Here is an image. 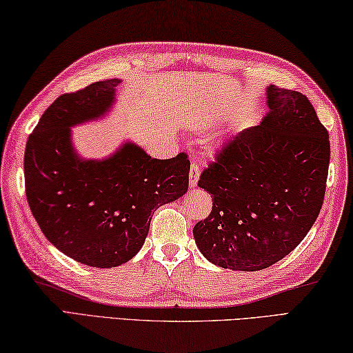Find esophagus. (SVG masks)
<instances>
[{"instance_id": "esophagus-1", "label": "esophagus", "mask_w": 353, "mask_h": 353, "mask_svg": "<svg viewBox=\"0 0 353 353\" xmlns=\"http://www.w3.org/2000/svg\"><path fill=\"white\" fill-rule=\"evenodd\" d=\"M199 176H200V167L196 161L191 162V168H190V186L194 188V186H197L199 182Z\"/></svg>"}]
</instances>
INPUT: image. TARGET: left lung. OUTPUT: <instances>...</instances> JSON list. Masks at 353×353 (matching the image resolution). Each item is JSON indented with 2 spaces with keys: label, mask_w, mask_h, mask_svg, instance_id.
I'll list each match as a JSON object with an SVG mask.
<instances>
[{
  "label": "left lung",
  "mask_w": 353,
  "mask_h": 353,
  "mask_svg": "<svg viewBox=\"0 0 353 353\" xmlns=\"http://www.w3.org/2000/svg\"><path fill=\"white\" fill-rule=\"evenodd\" d=\"M259 125L236 133L201 172L212 211L192 229L212 264L258 272L301 244L323 205L329 133L306 95L270 85Z\"/></svg>",
  "instance_id": "obj_1"
}]
</instances>
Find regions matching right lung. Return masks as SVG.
<instances>
[{"label": "right lung", "mask_w": 353, "mask_h": 353, "mask_svg": "<svg viewBox=\"0 0 353 353\" xmlns=\"http://www.w3.org/2000/svg\"><path fill=\"white\" fill-rule=\"evenodd\" d=\"M119 83L95 81L59 97L28 137L24 154L27 201L42 234L66 256L97 268L130 261L156 209L182 197L190 179L186 153L153 159L130 141L103 161L76 153L71 127L106 115Z\"/></svg>", "instance_id": "add662e5"}]
</instances>
